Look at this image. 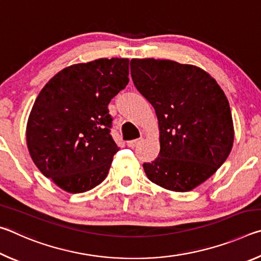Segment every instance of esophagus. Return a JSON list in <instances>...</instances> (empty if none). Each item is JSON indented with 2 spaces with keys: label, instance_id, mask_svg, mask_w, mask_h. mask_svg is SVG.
<instances>
[{
  "label": "esophagus",
  "instance_id": "obj_1",
  "mask_svg": "<svg viewBox=\"0 0 261 261\" xmlns=\"http://www.w3.org/2000/svg\"><path fill=\"white\" fill-rule=\"evenodd\" d=\"M141 140H143V138H137V139H134V140H129V141H127V143H126V145H127V146H129V147L134 148V147L137 146V145L141 143Z\"/></svg>",
  "mask_w": 261,
  "mask_h": 261
}]
</instances>
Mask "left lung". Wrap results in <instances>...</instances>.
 Masks as SVG:
<instances>
[{
    "label": "left lung",
    "mask_w": 261,
    "mask_h": 261,
    "mask_svg": "<svg viewBox=\"0 0 261 261\" xmlns=\"http://www.w3.org/2000/svg\"><path fill=\"white\" fill-rule=\"evenodd\" d=\"M137 90L155 109L160 153L144 163L148 179L176 192L191 191L223 165L233 143L227 96L204 70L170 60H131Z\"/></svg>",
    "instance_id": "1"
}]
</instances>
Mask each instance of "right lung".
I'll return each instance as SVG.
<instances>
[{"label":"right lung","mask_w":261,"mask_h":261,"mask_svg":"<svg viewBox=\"0 0 261 261\" xmlns=\"http://www.w3.org/2000/svg\"><path fill=\"white\" fill-rule=\"evenodd\" d=\"M129 83V60L99 59L56 73L31 110L26 141L38 169L70 193L107 177L118 149L108 105Z\"/></svg>","instance_id":"right-lung-1"}]
</instances>
